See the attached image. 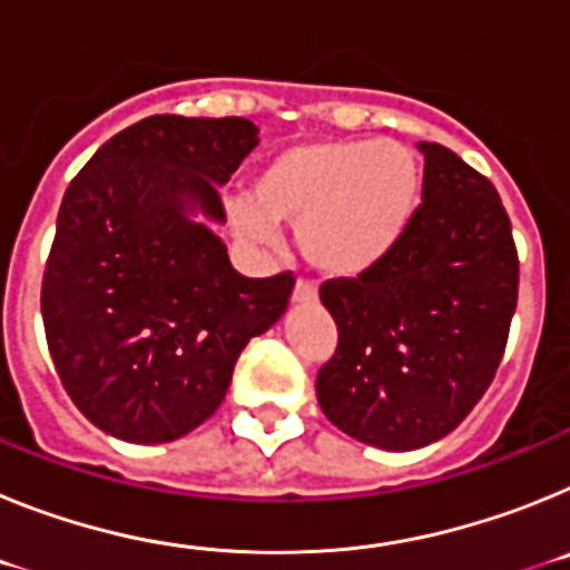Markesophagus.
<instances>
[{"label": "esophagus", "mask_w": 570, "mask_h": 570, "mask_svg": "<svg viewBox=\"0 0 570 570\" xmlns=\"http://www.w3.org/2000/svg\"><path fill=\"white\" fill-rule=\"evenodd\" d=\"M316 296H320V291H316L314 282H308V279L296 282L294 302H316Z\"/></svg>", "instance_id": "34e87169"}]
</instances>
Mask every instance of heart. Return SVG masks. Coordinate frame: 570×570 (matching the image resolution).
<instances>
[{
	"label": "heart",
	"mask_w": 570,
	"mask_h": 570,
	"mask_svg": "<svg viewBox=\"0 0 570 570\" xmlns=\"http://www.w3.org/2000/svg\"><path fill=\"white\" fill-rule=\"evenodd\" d=\"M420 199V165L400 142L325 139L279 150L234 205V225L254 242L274 223L299 225L302 256L325 274L360 276L380 265L407 230Z\"/></svg>",
	"instance_id": "b5f03b06"
}]
</instances>
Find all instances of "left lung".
<instances>
[{
  "instance_id": "left-lung-1",
  "label": "left lung",
  "mask_w": 570,
  "mask_h": 570,
  "mask_svg": "<svg viewBox=\"0 0 570 570\" xmlns=\"http://www.w3.org/2000/svg\"><path fill=\"white\" fill-rule=\"evenodd\" d=\"M420 150L422 205L396 248L320 288L340 331L316 374L322 411L385 451L431 445L471 414L505 354L520 291L497 188L445 145Z\"/></svg>"
}]
</instances>
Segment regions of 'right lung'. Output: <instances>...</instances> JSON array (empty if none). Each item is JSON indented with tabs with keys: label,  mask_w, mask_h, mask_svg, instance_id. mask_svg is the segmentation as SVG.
<instances>
[{
	"label": "right lung",
	"mask_w": 570,
	"mask_h": 570,
	"mask_svg": "<svg viewBox=\"0 0 570 570\" xmlns=\"http://www.w3.org/2000/svg\"><path fill=\"white\" fill-rule=\"evenodd\" d=\"M242 116H148L110 136L73 176L42 276L50 360L73 405L139 445L203 425L228 394L242 347L285 314L294 274L242 276L219 185L256 148Z\"/></svg>",
	"instance_id": "add662e5"
}]
</instances>
